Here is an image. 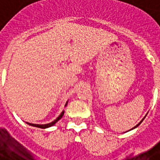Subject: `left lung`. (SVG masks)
<instances>
[{
	"instance_id": "8db88e82",
	"label": "left lung",
	"mask_w": 160,
	"mask_h": 160,
	"mask_svg": "<svg viewBox=\"0 0 160 160\" xmlns=\"http://www.w3.org/2000/svg\"><path fill=\"white\" fill-rule=\"evenodd\" d=\"M144 119H142V120H141V121H140V122H139V124H137V125H136V126H134V128H133V129H134V128H136V127H137V126H139V124H141V122H142V121H143V120H144Z\"/></svg>"
}]
</instances>
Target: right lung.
Returning a JSON list of instances; mask_svg holds the SVG:
<instances>
[{"label":"right lung","instance_id":"add662e5","mask_svg":"<svg viewBox=\"0 0 160 160\" xmlns=\"http://www.w3.org/2000/svg\"><path fill=\"white\" fill-rule=\"evenodd\" d=\"M67 105V102H66V104H65V105ZM63 114H64V111L61 113V114H60V116L58 117L57 119H55L54 121H52L51 123H50V124H31V123H28L27 122V124H30V125H31V126H35V127H38V128H41V129H46V128H49V127L52 126V125H54V124L56 123V122L59 120V119H60L61 118H62Z\"/></svg>","mask_w":160,"mask_h":160}]
</instances>
